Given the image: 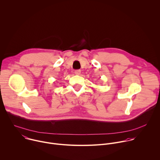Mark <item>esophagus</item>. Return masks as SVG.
<instances>
[{"instance_id":"34e87169","label":"esophagus","mask_w":160,"mask_h":160,"mask_svg":"<svg viewBox=\"0 0 160 160\" xmlns=\"http://www.w3.org/2000/svg\"><path fill=\"white\" fill-rule=\"evenodd\" d=\"M75 73L77 75H80L81 74V70H77L75 71Z\"/></svg>"}]
</instances>
